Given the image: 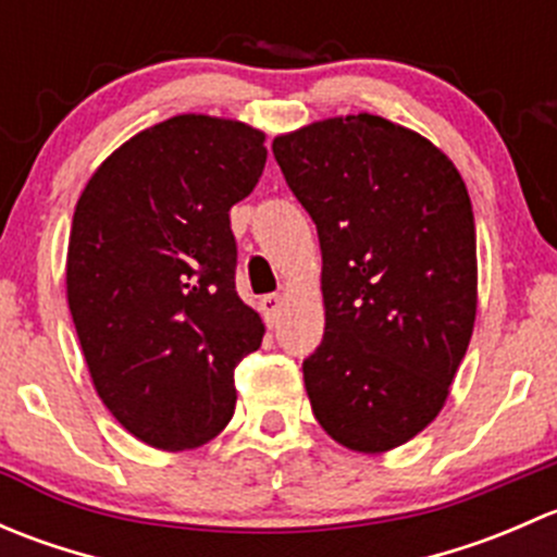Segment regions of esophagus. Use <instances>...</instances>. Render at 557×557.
I'll return each instance as SVG.
<instances>
[{"label": "esophagus", "instance_id": "esophagus-1", "mask_svg": "<svg viewBox=\"0 0 557 557\" xmlns=\"http://www.w3.org/2000/svg\"><path fill=\"white\" fill-rule=\"evenodd\" d=\"M280 307H283V296H280V294H267V296H261V312H263V320H267L269 325L277 323Z\"/></svg>", "mask_w": 557, "mask_h": 557}]
</instances>
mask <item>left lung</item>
Masks as SVG:
<instances>
[{"mask_svg": "<svg viewBox=\"0 0 557 557\" xmlns=\"http://www.w3.org/2000/svg\"><path fill=\"white\" fill-rule=\"evenodd\" d=\"M323 252V342L305 387L325 434L358 453L404 445L440 414L476 314L466 185L429 139L380 115L272 143Z\"/></svg>", "mask_w": 557, "mask_h": 557, "instance_id": "obj_1", "label": "left lung"}]
</instances>
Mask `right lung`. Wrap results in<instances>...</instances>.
Wrapping results in <instances>:
<instances>
[{
    "mask_svg": "<svg viewBox=\"0 0 557 557\" xmlns=\"http://www.w3.org/2000/svg\"><path fill=\"white\" fill-rule=\"evenodd\" d=\"M263 164L256 128L177 115L121 145L77 201L70 312L99 398L145 445L190 450L232 420L263 323L237 294L228 210Z\"/></svg>",
    "mask_w": 557,
    "mask_h": 557,
    "instance_id": "add662e5",
    "label": "right lung"
}]
</instances>
